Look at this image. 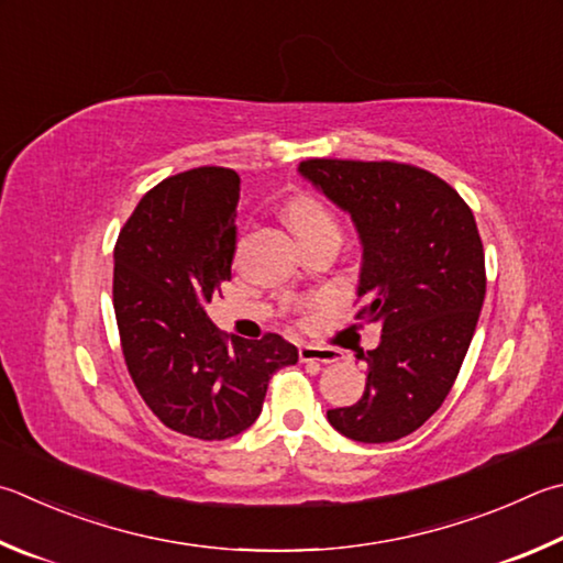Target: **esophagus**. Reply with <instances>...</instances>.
Returning a JSON list of instances; mask_svg holds the SVG:
<instances>
[{
    "instance_id": "esophagus-1",
    "label": "esophagus",
    "mask_w": 563,
    "mask_h": 563,
    "mask_svg": "<svg viewBox=\"0 0 563 563\" xmlns=\"http://www.w3.org/2000/svg\"><path fill=\"white\" fill-rule=\"evenodd\" d=\"M298 354H300V362H305V364H334V362H340V352L327 350V346L302 344Z\"/></svg>"
}]
</instances>
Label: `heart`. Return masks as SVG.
<instances>
[{"instance_id":"b5f03b06","label":"heart","mask_w":563,"mask_h":563,"mask_svg":"<svg viewBox=\"0 0 563 563\" xmlns=\"http://www.w3.org/2000/svg\"><path fill=\"white\" fill-rule=\"evenodd\" d=\"M285 219H288L290 229L300 243L320 239V236H336V221L330 211H327L320 201L308 194H298L288 203H285Z\"/></svg>"}]
</instances>
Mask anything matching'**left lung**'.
Returning <instances> with one entry per match:
<instances>
[{
	"label": "left lung",
	"mask_w": 563,
	"mask_h": 563,
	"mask_svg": "<svg viewBox=\"0 0 563 563\" xmlns=\"http://www.w3.org/2000/svg\"><path fill=\"white\" fill-rule=\"evenodd\" d=\"M300 175L346 211L362 241L356 320L379 322L362 352L366 388L327 421L360 443H391L431 418L457 379L485 300V251L463 197L401 162L305 159Z\"/></svg>",
	"instance_id": "8db88e82"
}]
</instances>
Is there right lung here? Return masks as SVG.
<instances>
[{"label": "right lung", "mask_w": 563, "mask_h": 563, "mask_svg": "<svg viewBox=\"0 0 563 563\" xmlns=\"http://www.w3.org/2000/svg\"><path fill=\"white\" fill-rule=\"evenodd\" d=\"M241 177L197 167L140 199L115 243L112 308L140 396L172 431L227 441L261 416L271 376L298 362L280 334L241 340L209 320L231 280Z\"/></svg>", "instance_id": "add662e5"}]
</instances>
